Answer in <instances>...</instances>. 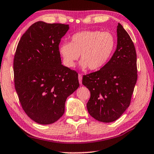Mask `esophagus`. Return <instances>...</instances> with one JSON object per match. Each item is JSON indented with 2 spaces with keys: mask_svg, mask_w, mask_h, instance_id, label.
Instances as JSON below:
<instances>
[{
  "mask_svg": "<svg viewBox=\"0 0 154 154\" xmlns=\"http://www.w3.org/2000/svg\"><path fill=\"white\" fill-rule=\"evenodd\" d=\"M82 75L81 74H79V83L80 85L82 84Z\"/></svg>",
  "mask_w": 154,
  "mask_h": 154,
  "instance_id": "esophagus-1",
  "label": "esophagus"
}]
</instances>
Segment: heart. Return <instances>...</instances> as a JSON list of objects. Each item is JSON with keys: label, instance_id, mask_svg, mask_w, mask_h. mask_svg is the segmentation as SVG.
Listing matches in <instances>:
<instances>
[{"label": "heart", "instance_id": "1", "mask_svg": "<svg viewBox=\"0 0 154 154\" xmlns=\"http://www.w3.org/2000/svg\"><path fill=\"white\" fill-rule=\"evenodd\" d=\"M115 49L116 38L112 33L82 31L73 35L70 42L61 44L59 53L67 67H74L81 54L80 67L96 71L109 61Z\"/></svg>", "mask_w": 154, "mask_h": 154}]
</instances>
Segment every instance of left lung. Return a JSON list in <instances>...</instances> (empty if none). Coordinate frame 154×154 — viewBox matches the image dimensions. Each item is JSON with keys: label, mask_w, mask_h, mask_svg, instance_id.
Returning <instances> with one entry per match:
<instances>
[{"label": "left lung", "mask_w": 154, "mask_h": 154, "mask_svg": "<svg viewBox=\"0 0 154 154\" xmlns=\"http://www.w3.org/2000/svg\"><path fill=\"white\" fill-rule=\"evenodd\" d=\"M137 78L134 42L118 23L117 47L112 58L100 70L82 78V85L91 93L87 104L89 114L100 122L116 120L129 107Z\"/></svg>", "instance_id": "obj_1"}]
</instances>
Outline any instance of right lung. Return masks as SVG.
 Listing matches in <instances>:
<instances>
[{
    "label": "right lung",
    "mask_w": 154,
    "mask_h": 154,
    "mask_svg": "<svg viewBox=\"0 0 154 154\" xmlns=\"http://www.w3.org/2000/svg\"><path fill=\"white\" fill-rule=\"evenodd\" d=\"M69 25L34 23L21 37L14 59L15 89L27 115L41 125L54 123L65 112L67 97L79 88V75L65 67L59 53Z\"/></svg>",
    "instance_id": "add662e5"
}]
</instances>
